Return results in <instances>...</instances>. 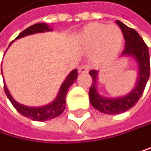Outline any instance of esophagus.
I'll return each instance as SVG.
<instances>
[{
    "label": "esophagus",
    "instance_id": "34e87169",
    "mask_svg": "<svg viewBox=\"0 0 151 151\" xmlns=\"http://www.w3.org/2000/svg\"><path fill=\"white\" fill-rule=\"evenodd\" d=\"M89 71V66L86 65V64H83V65H81L79 67V72L80 73H87Z\"/></svg>",
    "mask_w": 151,
    "mask_h": 151
}]
</instances>
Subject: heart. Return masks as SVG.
<instances>
[{"label":"heart","mask_w":151,"mask_h":151,"mask_svg":"<svg viewBox=\"0 0 151 151\" xmlns=\"http://www.w3.org/2000/svg\"><path fill=\"white\" fill-rule=\"evenodd\" d=\"M122 42V32L116 25L93 24L81 35V44L89 51L96 50V60L104 63L116 54Z\"/></svg>","instance_id":"1"}]
</instances>
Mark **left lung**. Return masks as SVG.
<instances>
[{
	"label": "left lung",
	"instance_id": "8db88e82",
	"mask_svg": "<svg viewBox=\"0 0 151 151\" xmlns=\"http://www.w3.org/2000/svg\"><path fill=\"white\" fill-rule=\"evenodd\" d=\"M116 24L121 28L126 40L125 49L123 50L122 55L132 56L137 59L139 67V75H138L137 86L129 94L119 98L108 99L101 96L96 90L98 71L95 70H90L89 73L93 79L92 85L89 91L90 103L95 109L107 114H121L132 108L143 94L150 73L149 47L142 37L136 30L127 26L120 21H116Z\"/></svg>",
	"mask_w": 151,
	"mask_h": 151
}]
</instances>
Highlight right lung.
I'll return each mask as SVG.
<instances>
[{"label":"right lung","instance_id":"1","mask_svg":"<svg viewBox=\"0 0 151 151\" xmlns=\"http://www.w3.org/2000/svg\"><path fill=\"white\" fill-rule=\"evenodd\" d=\"M51 30L52 29L49 28L47 24L38 23V24H35L29 26L28 28L24 30L22 33H20L19 35L16 37V39L25 37V35H28L40 33V32H46V31H51ZM77 77H78V70H72L70 73L69 76L67 77L66 81L63 82V84L61 85L60 91H59V93L56 100L53 103H51L46 106H41V107H28L23 104H20L19 103L14 100V98L10 94L5 84L3 86V88H4L6 96L9 98L10 102L17 110V112L23 114L24 116L30 118L34 121H47V120L53 119L58 116H60L63 113L65 109V104H66L67 93H68L69 88L72 85V83L77 80Z\"/></svg>","mask_w":151,"mask_h":151}]
</instances>
